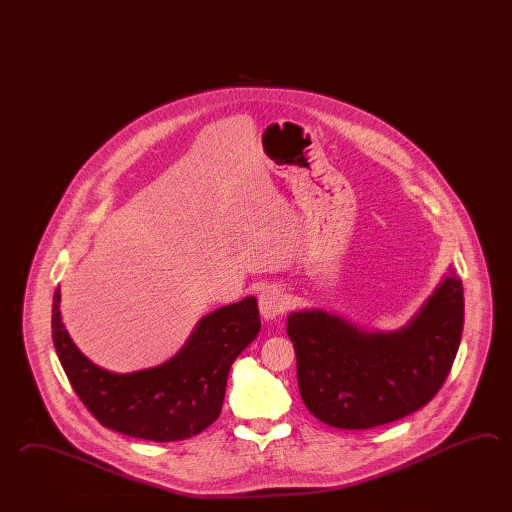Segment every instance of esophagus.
<instances>
[{
	"label": "esophagus",
	"mask_w": 512,
	"mask_h": 512,
	"mask_svg": "<svg viewBox=\"0 0 512 512\" xmlns=\"http://www.w3.org/2000/svg\"><path fill=\"white\" fill-rule=\"evenodd\" d=\"M259 310L266 321H273L288 310V297L284 295L281 288L268 286L259 295Z\"/></svg>",
	"instance_id": "1"
}]
</instances>
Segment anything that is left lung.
<instances>
[{
  "instance_id": "obj_1",
  "label": "left lung",
  "mask_w": 512,
  "mask_h": 512,
  "mask_svg": "<svg viewBox=\"0 0 512 512\" xmlns=\"http://www.w3.org/2000/svg\"><path fill=\"white\" fill-rule=\"evenodd\" d=\"M454 268L407 326L368 332L324 310L288 315L304 405L326 425L365 430L425 407L449 376L463 332Z\"/></svg>"
}]
</instances>
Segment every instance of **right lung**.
<instances>
[{
	"label": "right lung",
	"mask_w": 512,
	"mask_h": 512,
	"mask_svg": "<svg viewBox=\"0 0 512 512\" xmlns=\"http://www.w3.org/2000/svg\"><path fill=\"white\" fill-rule=\"evenodd\" d=\"M53 297V343L74 392L104 427L158 443L193 438L219 418L228 372L261 330L255 297L222 306L200 319L186 345L169 361L131 374H115L89 361Z\"/></svg>",
	"instance_id": "1"
}]
</instances>
